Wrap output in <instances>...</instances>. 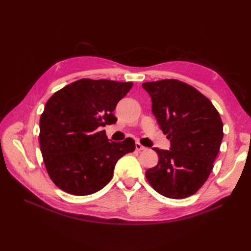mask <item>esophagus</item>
Wrapping results in <instances>:
<instances>
[{"mask_svg":"<svg viewBox=\"0 0 251 251\" xmlns=\"http://www.w3.org/2000/svg\"><path fill=\"white\" fill-rule=\"evenodd\" d=\"M135 148H136V150H137V151H146L147 150V148L143 147L140 142H136L135 143Z\"/></svg>","mask_w":251,"mask_h":251,"instance_id":"esophagus-1","label":"esophagus"}]
</instances>
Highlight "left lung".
Segmentation results:
<instances>
[{"mask_svg": "<svg viewBox=\"0 0 251 251\" xmlns=\"http://www.w3.org/2000/svg\"><path fill=\"white\" fill-rule=\"evenodd\" d=\"M151 112L171 141L170 150H153L159 161L146 172L157 193L183 199L207 180L223 139V124L214 104L194 87L177 79L142 83Z\"/></svg>", "mask_w": 251, "mask_h": 251, "instance_id": "8db88e82", "label": "left lung"}]
</instances>
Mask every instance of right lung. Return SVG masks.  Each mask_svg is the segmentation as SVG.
<instances>
[{
    "label": "right lung",
    "mask_w": 251,
    "mask_h": 251,
    "mask_svg": "<svg viewBox=\"0 0 251 251\" xmlns=\"http://www.w3.org/2000/svg\"><path fill=\"white\" fill-rule=\"evenodd\" d=\"M132 86L82 78L49 98L40 119V147L49 177L64 192L87 196L100 191L116 162L135 151L132 138L110 142L101 131L116 123L113 111Z\"/></svg>",
    "instance_id": "right-lung-1"
}]
</instances>
